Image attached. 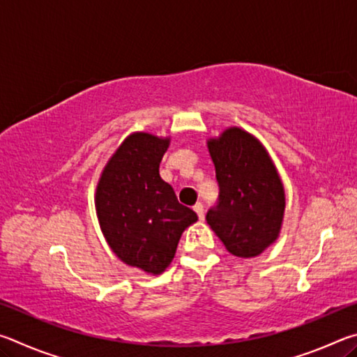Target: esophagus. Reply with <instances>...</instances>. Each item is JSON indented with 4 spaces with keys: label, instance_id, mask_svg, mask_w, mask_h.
I'll list each match as a JSON object with an SVG mask.
<instances>
[{
    "label": "esophagus",
    "instance_id": "34e87169",
    "mask_svg": "<svg viewBox=\"0 0 357 357\" xmlns=\"http://www.w3.org/2000/svg\"><path fill=\"white\" fill-rule=\"evenodd\" d=\"M193 211H195V213H197L198 219H200V220H203V219H204V208H203V204H202V203H197L195 206H193Z\"/></svg>",
    "mask_w": 357,
    "mask_h": 357
}]
</instances>
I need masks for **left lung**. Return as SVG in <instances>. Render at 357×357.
<instances>
[{
	"label": "left lung",
	"instance_id": "obj_1",
	"mask_svg": "<svg viewBox=\"0 0 357 357\" xmlns=\"http://www.w3.org/2000/svg\"><path fill=\"white\" fill-rule=\"evenodd\" d=\"M219 183V202L206 214L213 231L234 257L252 258L279 238L285 190L258 138L229 128L208 140Z\"/></svg>",
	"mask_w": 357,
	"mask_h": 357
}]
</instances>
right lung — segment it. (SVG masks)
<instances>
[{
    "label": "right lung",
    "instance_id": "1",
    "mask_svg": "<svg viewBox=\"0 0 357 357\" xmlns=\"http://www.w3.org/2000/svg\"><path fill=\"white\" fill-rule=\"evenodd\" d=\"M170 138L135 132L107 162L96 189V213L110 249L126 264L160 274L184 229L198 220L159 174Z\"/></svg>",
    "mask_w": 357,
    "mask_h": 357
}]
</instances>
